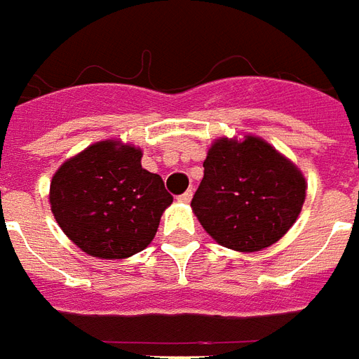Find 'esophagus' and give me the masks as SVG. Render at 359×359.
Here are the masks:
<instances>
[{
  "mask_svg": "<svg viewBox=\"0 0 359 359\" xmlns=\"http://www.w3.org/2000/svg\"><path fill=\"white\" fill-rule=\"evenodd\" d=\"M191 198H193V191H185V193H183V195H180V198H177V201L180 202H185V204H187V202H191Z\"/></svg>",
  "mask_w": 359,
  "mask_h": 359,
  "instance_id": "34e87169",
  "label": "esophagus"
}]
</instances>
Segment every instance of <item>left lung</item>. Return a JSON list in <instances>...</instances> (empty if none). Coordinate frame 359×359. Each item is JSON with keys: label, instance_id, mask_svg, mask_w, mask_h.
Segmentation results:
<instances>
[{"label": "left lung", "instance_id": "left-lung-1", "mask_svg": "<svg viewBox=\"0 0 359 359\" xmlns=\"http://www.w3.org/2000/svg\"><path fill=\"white\" fill-rule=\"evenodd\" d=\"M306 196L303 172L259 136L217 138L191 208L217 244L261 252L297 221Z\"/></svg>", "mask_w": 359, "mask_h": 359}]
</instances>
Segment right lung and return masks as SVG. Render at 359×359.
<instances>
[{
  "mask_svg": "<svg viewBox=\"0 0 359 359\" xmlns=\"http://www.w3.org/2000/svg\"><path fill=\"white\" fill-rule=\"evenodd\" d=\"M142 149L104 140L67 158L48 202L69 241L98 259H126L149 246L172 204L163 177L142 168Z\"/></svg>",
  "mask_w": 359,
  "mask_h": 359,
  "instance_id": "1",
  "label": "right lung"
}]
</instances>
